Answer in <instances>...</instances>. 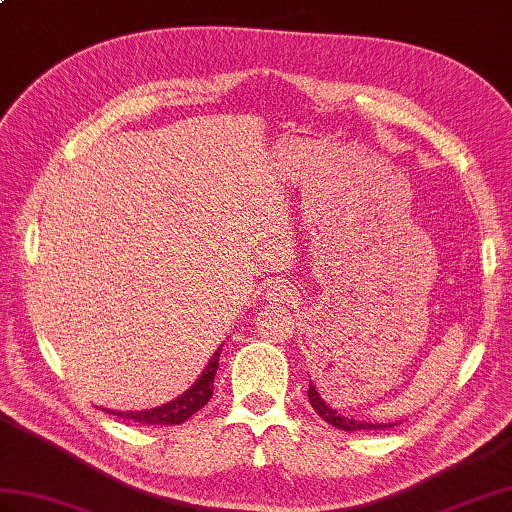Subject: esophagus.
Returning <instances> with one entry per match:
<instances>
[{
	"label": "esophagus",
	"mask_w": 512,
	"mask_h": 512,
	"mask_svg": "<svg viewBox=\"0 0 512 512\" xmlns=\"http://www.w3.org/2000/svg\"><path fill=\"white\" fill-rule=\"evenodd\" d=\"M291 295H293L291 284L284 280H273L267 286V299H271V302H289Z\"/></svg>",
	"instance_id": "esophagus-1"
}]
</instances>
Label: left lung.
Segmentation results:
<instances>
[{
    "mask_svg": "<svg viewBox=\"0 0 512 512\" xmlns=\"http://www.w3.org/2000/svg\"><path fill=\"white\" fill-rule=\"evenodd\" d=\"M308 400H310V406L315 408V413H317L323 421H328L330 426L339 428V430H345V432L393 428V423H367V421H356V419H350V417H343V415H339V413H336V410H332L326 402H323V397L317 393V389L313 386V382H310V386H308Z\"/></svg>",
    "mask_w": 512,
    "mask_h": 512,
    "instance_id": "1",
    "label": "left lung"
}]
</instances>
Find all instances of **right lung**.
I'll return each instance as SVG.
<instances>
[{
  "instance_id": "right-lung-1",
  "label": "right lung",
  "mask_w": 512,
  "mask_h": 512,
  "mask_svg": "<svg viewBox=\"0 0 512 512\" xmlns=\"http://www.w3.org/2000/svg\"><path fill=\"white\" fill-rule=\"evenodd\" d=\"M219 352L210 358L208 367L202 371V376L191 386L189 391L182 393L178 400H173L169 404H162L158 408H149V410H106V413L115 415L123 421H134L141 423V426H180L189 417H193L199 408H204L208 404L210 397H213V382H215V373L219 367Z\"/></svg>"
}]
</instances>
